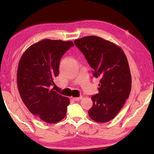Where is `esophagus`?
Here are the masks:
<instances>
[{
	"mask_svg": "<svg viewBox=\"0 0 154 154\" xmlns=\"http://www.w3.org/2000/svg\"><path fill=\"white\" fill-rule=\"evenodd\" d=\"M82 96H80V97H73V100H74V101H80V100H81L82 99Z\"/></svg>",
	"mask_w": 154,
	"mask_h": 154,
	"instance_id": "esophagus-1",
	"label": "esophagus"
}]
</instances>
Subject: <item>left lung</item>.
I'll return each instance as SVG.
<instances>
[{
    "label": "left lung",
    "instance_id": "1",
    "mask_svg": "<svg viewBox=\"0 0 154 154\" xmlns=\"http://www.w3.org/2000/svg\"><path fill=\"white\" fill-rule=\"evenodd\" d=\"M74 43L92 68L93 75L100 79L99 93L91 97L88 116L94 122H108L118 114L131 91L127 57L119 46L96 36H84Z\"/></svg>",
    "mask_w": 154,
    "mask_h": 154
}]
</instances>
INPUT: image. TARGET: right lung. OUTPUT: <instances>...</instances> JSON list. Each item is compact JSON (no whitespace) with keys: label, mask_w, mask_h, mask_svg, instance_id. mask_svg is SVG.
<instances>
[{"label":"right lung","mask_w":154,"mask_h":154,"mask_svg":"<svg viewBox=\"0 0 154 154\" xmlns=\"http://www.w3.org/2000/svg\"><path fill=\"white\" fill-rule=\"evenodd\" d=\"M73 45L72 41L44 39L27 48L18 63L17 85L22 100L45 123L59 122L66 116L69 99L49 87L58 76L60 59Z\"/></svg>","instance_id":"obj_1"}]
</instances>
